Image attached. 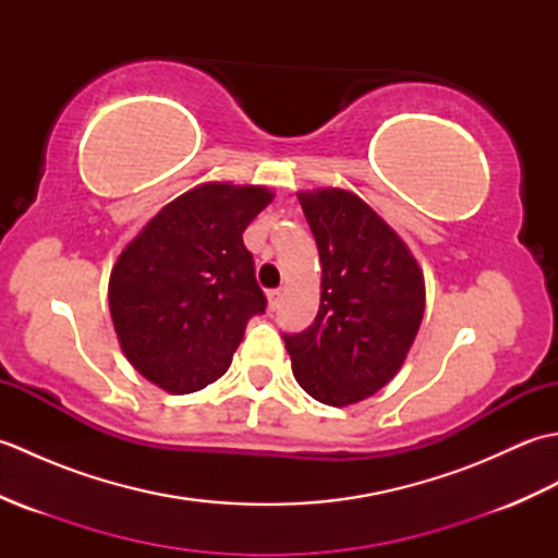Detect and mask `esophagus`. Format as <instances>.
<instances>
[{"label":"esophagus","instance_id":"1","mask_svg":"<svg viewBox=\"0 0 558 558\" xmlns=\"http://www.w3.org/2000/svg\"><path fill=\"white\" fill-rule=\"evenodd\" d=\"M280 300H282V292L280 290H270L268 292V306H270L272 312H276L278 306H280Z\"/></svg>","mask_w":558,"mask_h":558}]
</instances>
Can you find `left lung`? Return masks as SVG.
Returning a JSON list of instances; mask_svg holds the SVG:
<instances>
[{
  "mask_svg": "<svg viewBox=\"0 0 558 558\" xmlns=\"http://www.w3.org/2000/svg\"><path fill=\"white\" fill-rule=\"evenodd\" d=\"M298 198L322 260V304L286 348L306 393L348 408L400 372L424 316V276L402 236L357 194L322 186Z\"/></svg>",
  "mask_w": 558,
  "mask_h": 558,
  "instance_id": "8db88e82",
  "label": "left lung"
}]
</instances>
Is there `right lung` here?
I'll return each instance as SVG.
<instances>
[{
    "instance_id": "right-lung-1",
    "label": "right lung",
    "mask_w": 558,
    "mask_h": 558,
    "mask_svg": "<svg viewBox=\"0 0 558 558\" xmlns=\"http://www.w3.org/2000/svg\"><path fill=\"white\" fill-rule=\"evenodd\" d=\"M268 186L204 182L162 206L110 272V314L124 357L172 396L228 372L248 318L266 310L242 232Z\"/></svg>"
}]
</instances>
